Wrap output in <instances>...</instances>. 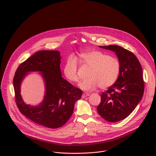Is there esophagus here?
I'll list each match as a JSON object with an SVG mask.
<instances>
[{
  "label": "esophagus",
  "instance_id": "esophagus-1",
  "mask_svg": "<svg viewBox=\"0 0 156 156\" xmlns=\"http://www.w3.org/2000/svg\"><path fill=\"white\" fill-rule=\"evenodd\" d=\"M90 96V94L87 93H84L83 94L82 98H86V97H87V96Z\"/></svg>",
  "mask_w": 156,
  "mask_h": 156
}]
</instances>
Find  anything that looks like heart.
Returning <instances> with one entry per match:
<instances>
[{
	"instance_id": "obj_1",
	"label": "heart",
	"mask_w": 156,
	"mask_h": 156,
	"mask_svg": "<svg viewBox=\"0 0 156 156\" xmlns=\"http://www.w3.org/2000/svg\"><path fill=\"white\" fill-rule=\"evenodd\" d=\"M78 60L91 67L87 76L88 78L80 84L82 90L92 91L98 86L105 90L116 82L120 70V62L117 58L100 51L89 50L80 54ZM78 68L77 59L72 55L68 57L63 66V74L69 81L78 82Z\"/></svg>"
}]
</instances>
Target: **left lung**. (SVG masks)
I'll return each instance as SVG.
<instances>
[{
    "label": "left lung",
    "instance_id": "8db88e82",
    "mask_svg": "<svg viewBox=\"0 0 156 156\" xmlns=\"http://www.w3.org/2000/svg\"><path fill=\"white\" fill-rule=\"evenodd\" d=\"M115 52L120 65L116 82L102 92L97 107L99 114L105 120L117 122L127 117L141 100L144 90L141 65L129 51L117 45L99 46Z\"/></svg>",
    "mask_w": 156,
    "mask_h": 156
}]
</instances>
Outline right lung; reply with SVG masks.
Wrapping results in <instances>:
<instances>
[{"label": "right lung", "instance_id": "add662e5", "mask_svg": "<svg viewBox=\"0 0 156 156\" xmlns=\"http://www.w3.org/2000/svg\"><path fill=\"white\" fill-rule=\"evenodd\" d=\"M60 54L57 51H41L22 62L13 77L15 102L20 112L34 122L49 128L65 125L72 116L75 103L82 96L80 89L65 80L60 69ZM41 72L47 90L38 106L25 105L20 95V84L27 72Z\"/></svg>", "mask_w": 156, "mask_h": 156}]
</instances>
